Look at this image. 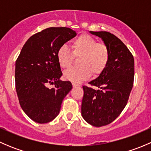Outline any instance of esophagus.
I'll list each match as a JSON object with an SVG mask.
<instances>
[{
  "label": "esophagus",
  "mask_w": 151,
  "mask_h": 151,
  "mask_svg": "<svg viewBox=\"0 0 151 151\" xmlns=\"http://www.w3.org/2000/svg\"><path fill=\"white\" fill-rule=\"evenodd\" d=\"M72 85H73V87H78V86H80V85L77 84V83H72Z\"/></svg>",
  "instance_id": "1"
}]
</instances>
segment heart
Segmentation results:
<instances>
[{
  "label": "heart",
  "mask_w": 151,
  "mask_h": 151,
  "mask_svg": "<svg viewBox=\"0 0 151 151\" xmlns=\"http://www.w3.org/2000/svg\"><path fill=\"white\" fill-rule=\"evenodd\" d=\"M72 54L79 58V67L71 68L64 71V78L74 83H80L89 78L91 74L98 76L107 66L110 58L109 48L104 43H98L97 40L89 35H82L74 40L71 45ZM59 65L63 68L71 66L73 56L65 46L60 47L57 52Z\"/></svg>",
  "instance_id": "b5f03b06"
}]
</instances>
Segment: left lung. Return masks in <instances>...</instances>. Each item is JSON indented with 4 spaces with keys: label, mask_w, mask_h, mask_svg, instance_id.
<instances>
[{
    "label": "left lung",
    "mask_w": 151,
    "mask_h": 151,
    "mask_svg": "<svg viewBox=\"0 0 151 151\" xmlns=\"http://www.w3.org/2000/svg\"><path fill=\"white\" fill-rule=\"evenodd\" d=\"M104 41L109 48L110 58L106 68L96 80L83 86L82 116L96 127L115 121L124 109L132 91L134 76V60L132 52L121 39L106 31H90Z\"/></svg>",
    "instance_id": "left-lung-1"
}]
</instances>
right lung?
Here are the masks:
<instances>
[{
    "label": "right lung",
    "instance_id": "obj_1",
    "mask_svg": "<svg viewBox=\"0 0 151 151\" xmlns=\"http://www.w3.org/2000/svg\"><path fill=\"white\" fill-rule=\"evenodd\" d=\"M66 27L49 28L30 36L15 63V86L19 104L25 113L39 123L50 122L60 112L62 101L72 88L61 81L58 50L75 37ZM50 84L55 87L49 88Z\"/></svg>",
    "mask_w": 151,
    "mask_h": 151
}]
</instances>
